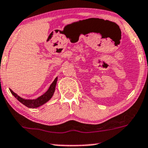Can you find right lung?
<instances>
[{"mask_svg": "<svg viewBox=\"0 0 148 148\" xmlns=\"http://www.w3.org/2000/svg\"><path fill=\"white\" fill-rule=\"evenodd\" d=\"M57 80H58V77H56L54 79V81H53V83H51L49 86V89L47 90V91L44 93L42 95L39 97L38 98L36 99H25L19 97L17 94L14 93L12 91L11 89H10V92L12 94V95L14 96L18 101H20L21 103H23L24 106L29 108H36L38 107L42 106L43 104H45V103H47V101H49L51 99V97L54 95V93L55 92V88H56V85L57 83Z\"/></svg>", "mask_w": 148, "mask_h": 148, "instance_id": "right-lung-1", "label": "right lung"}]
</instances>
